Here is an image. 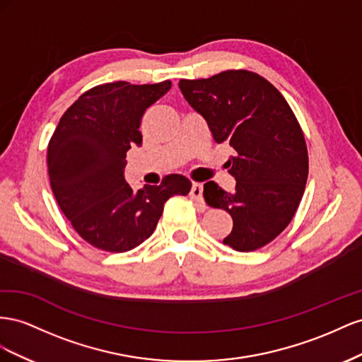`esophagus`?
I'll return each instance as SVG.
<instances>
[{
  "mask_svg": "<svg viewBox=\"0 0 362 362\" xmlns=\"http://www.w3.org/2000/svg\"><path fill=\"white\" fill-rule=\"evenodd\" d=\"M191 197H192V200H195V202L203 203V185H202V183H192Z\"/></svg>",
  "mask_w": 362,
  "mask_h": 362,
  "instance_id": "esophagus-1",
  "label": "esophagus"
}]
</instances>
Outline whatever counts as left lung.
<instances>
[{"label":"left lung","mask_w":362,"mask_h":362,"mask_svg":"<svg viewBox=\"0 0 362 362\" xmlns=\"http://www.w3.org/2000/svg\"><path fill=\"white\" fill-rule=\"evenodd\" d=\"M191 107L208 122L216 144L227 142L233 192L204 183V200L233 220L223 244L253 252L272 243L291 223L308 179V150L300 124L270 81L245 69L209 78L180 80Z\"/></svg>","instance_id":"8db88e82"}]
</instances>
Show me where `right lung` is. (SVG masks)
<instances>
[{"mask_svg": "<svg viewBox=\"0 0 362 362\" xmlns=\"http://www.w3.org/2000/svg\"><path fill=\"white\" fill-rule=\"evenodd\" d=\"M170 88V80L92 88L62 115L48 142V175L60 209L81 238L100 250L135 249L156 229L165 202L191 191V180L180 174L138 191L124 179L127 151L142 144L144 112Z\"/></svg>", "mask_w": 362, "mask_h": 362, "instance_id": "add662e5", "label": "right lung"}]
</instances>
